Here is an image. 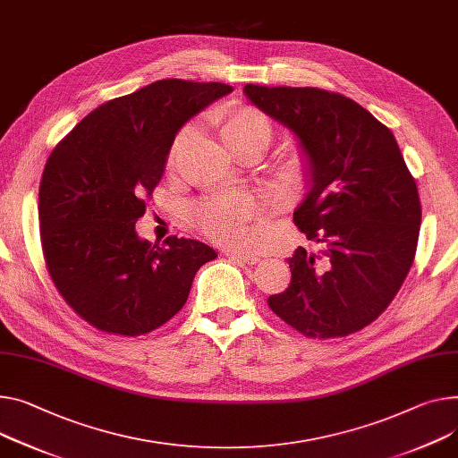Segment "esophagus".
<instances>
[{
  "mask_svg": "<svg viewBox=\"0 0 458 458\" xmlns=\"http://www.w3.org/2000/svg\"><path fill=\"white\" fill-rule=\"evenodd\" d=\"M227 257H229L231 260L243 262V264H257V262H260V257L250 255V253H242V251H227Z\"/></svg>",
  "mask_w": 458,
  "mask_h": 458,
  "instance_id": "esophagus-1",
  "label": "esophagus"
}]
</instances>
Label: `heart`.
Returning a JSON list of instances; mask_svg holds the SVG:
<instances>
[{"label":"heart","instance_id":"1","mask_svg":"<svg viewBox=\"0 0 458 458\" xmlns=\"http://www.w3.org/2000/svg\"><path fill=\"white\" fill-rule=\"evenodd\" d=\"M191 137V128H183L174 137L166 154V168H178ZM222 137L240 156L257 150L264 154L273 143L275 130L269 119L250 106L231 110L222 119ZM275 182L280 189L292 192L299 189L306 175V161L299 154H290L275 165ZM255 198L238 192H222L207 196L191 207L194 225L208 238L220 243L243 245L250 236V222L257 216Z\"/></svg>","mask_w":458,"mask_h":458}]
</instances>
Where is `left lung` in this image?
<instances>
[{
  "mask_svg": "<svg viewBox=\"0 0 458 458\" xmlns=\"http://www.w3.org/2000/svg\"><path fill=\"white\" fill-rule=\"evenodd\" d=\"M243 91L301 139L311 187L293 222L323 245L295 250L290 286L267 304L306 337L360 332L393 302L416 255L421 205L396 139L341 93L257 84Z\"/></svg>",
  "mask_w": 458,
  "mask_h": 458,
  "instance_id": "left-lung-1",
  "label": "left lung"
}]
</instances>
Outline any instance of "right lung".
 <instances>
[{"label": "right lung", "mask_w": 458, "mask_h": 458, "mask_svg": "<svg viewBox=\"0 0 458 458\" xmlns=\"http://www.w3.org/2000/svg\"><path fill=\"white\" fill-rule=\"evenodd\" d=\"M222 82L166 79L100 104L51 152L38 218L55 288L93 328L145 335L187 302L196 271L216 251L198 240H140L145 215L178 130L231 93Z\"/></svg>", "instance_id": "right-lung-1"}]
</instances>
